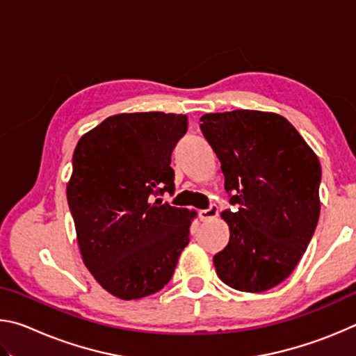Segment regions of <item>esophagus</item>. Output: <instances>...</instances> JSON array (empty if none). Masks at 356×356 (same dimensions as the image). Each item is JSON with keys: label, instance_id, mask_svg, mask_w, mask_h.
Listing matches in <instances>:
<instances>
[{"label": "esophagus", "instance_id": "obj_1", "mask_svg": "<svg viewBox=\"0 0 356 356\" xmlns=\"http://www.w3.org/2000/svg\"><path fill=\"white\" fill-rule=\"evenodd\" d=\"M216 215H218V207H216V206H210L209 209H202V210H200V218H201L202 221H210V220H213Z\"/></svg>", "mask_w": 356, "mask_h": 356}]
</instances>
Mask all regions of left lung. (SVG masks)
I'll list each match as a JSON object with an SVG mask.
<instances>
[{
	"label": "left lung",
	"instance_id": "left-lung-1",
	"mask_svg": "<svg viewBox=\"0 0 356 356\" xmlns=\"http://www.w3.org/2000/svg\"><path fill=\"white\" fill-rule=\"evenodd\" d=\"M201 122L221 163L225 188L236 190V209L221 212L231 236L213 256L216 275L237 291L265 292L293 272L316 231L321 161L276 113H209Z\"/></svg>",
	"mask_w": 356,
	"mask_h": 356
}]
</instances>
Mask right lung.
Instances as JSON below:
<instances>
[{"instance_id": "add662e5", "label": "right lung", "mask_w": 356, "mask_h": 356, "mask_svg": "<svg viewBox=\"0 0 356 356\" xmlns=\"http://www.w3.org/2000/svg\"><path fill=\"white\" fill-rule=\"evenodd\" d=\"M186 125L185 114L120 113L76 143L67 202L78 248L113 297L140 300L161 291L190 242L195 210L156 197L174 191L171 154Z\"/></svg>"}]
</instances>
